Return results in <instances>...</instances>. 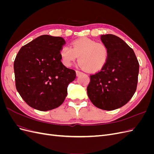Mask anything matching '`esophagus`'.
Segmentation results:
<instances>
[{"label":"esophagus","mask_w":154,"mask_h":154,"mask_svg":"<svg viewBox=\"0 0 154 154\" xmlns=\"http://www.w3.org/2000/svg\"><path fill=\"white\" fill-rule=\"evenodd\" d=\"M76 76H78L81 75V74H82L83 72L81 71H76Z\"/></svg>","instance_id":"34e87169"}]
</instances>
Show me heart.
I'll list each match as a JSON object with an SVG mask.
<instances>
[{
  "label": "heart",
  "instance_id": "b5f03b06",
  "mask_svg": "<svg viewBox=\"0 0 154 154\" xmlns=\"http://www.w3.org/2000/svg\"><path fill=\"white\" fill-rule=\"evenodd\" d=\"M72 48L65 45L60 51L62 62L66 67H71L78 58V66L88 72L99 71L104 67L109 57L106 45L88 38L73 41Z\"/></svg>",
  "mask_w": 154,
  "mask_h": 154
}]
</instances>
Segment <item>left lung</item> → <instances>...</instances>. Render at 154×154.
Wrapping results in <instances>:
<instances>
[{
  "label": "left lung",
  "instance_id": "left-lung-1",
  "mask_svg": "<svg viewBox=\"0 0 154 154\" xmlns=\"http://www.w3.org/2000/svg\"><path fill=\"white\" fill-rule=\"evenodd\" d=\"M101 40L109 49L107 61L90 75L87 94L94 106L105 110L127 104L136 91L139 64L133 49L119 37L107 34Z\"/></svg>",
  "mask_w": 154,
  "mask_h": 154
}]
</instances>
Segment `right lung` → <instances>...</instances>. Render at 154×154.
Here are the masks:
<instances>
[{"instance_id":"obj_1","label":"right lung","mask_w":154,"mask_h":154,"mask_svg":"<svg viewBox=\"0 0 154 154\" xmlns=\"http://www.w3.org/2000/svg\"><path fill=\"white\" fill-rule=\"evenodd\" d=\"M62 37L44 35L22 46L14 61L17 90L32 108L47 111L61 105L67 86L75 80L73 69L61 62Z\"/></svg>"}]
</instances>
